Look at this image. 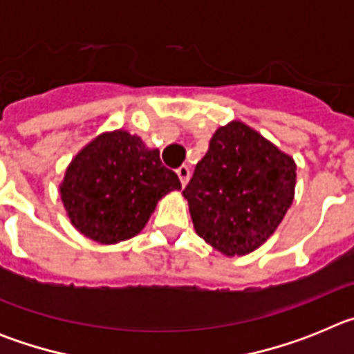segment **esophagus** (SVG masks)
I'll use <instances>...</instances> for the list:
<instances>
[{
    "mask_svg": "<svg viewBox=\"0 0 354 354\" xmlns=\"http://www.w3.org/2000/svg\"><path fill=\"white\" fill-rule=\"evenodd\" d=\"M175 171H177V175H179V179H180V183H183V186H186L187 180H189V175H192L189 167H187V165H183V167H179Z\"/></svg>",
    "mask_w": 354,
    "mask_h": 354,
    "instance_id": "1",
    "label": "esophagus"
}]
</instances>
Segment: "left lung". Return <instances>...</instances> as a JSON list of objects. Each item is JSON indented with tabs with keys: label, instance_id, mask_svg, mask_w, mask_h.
Here are the masks:
<instances>
[{
	"label": "left lung",
	"instance_id": "8db88e82",
	"mask_svg": "<svg viewBox=\"0 0 354 354\" xmlns=\"http://www.w3.org/2000/svg\"><path fill=\"white\" fill-rule=\"evenodd\" d=\"M296 165L257 131L230 122L184 187L195 230L228 257L246 255L277 230L290 207Z\"/></svg>",
	"mask_w": 354,
	"mask_h": 354
}]
</instances>
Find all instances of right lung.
<instances>
[{
    "label": "right lung",
    "instance_id": "1",
    "mask_svg": "<svg viewBox=\"0 0 354 354\" xmlns=\"http://www.w3.org/2000/svg\"><path fill=\"white\" fill-rule=\"evenodd\" d=\"M174 189H180V180L162 167L159 150L145 149L126 131L101 134L84 147L60 186L71 223L102 245L136 236L158 200Z\"/></svg>",
    "mask_w": 354,
    "mask_h": 354
}]
</instances>
